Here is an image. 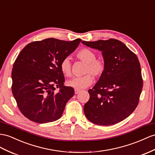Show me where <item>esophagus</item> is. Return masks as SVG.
<instances>
[{
  "instance_id": "esophagus-1",
  "label": "esophagus",
  "mask_w": 155,
  "mask_h": 155,
  "mask_svg": "<svg viewBox=\"0 0 155 155\" xmlns=\"http://www.w3.org/2000/svg\"><path fill=\"white\" fill-rule=\"evenodd\" d=\"M79 92H80V90H77V89H75L74 90V94H77Z\"/></svg>"
}]
</instances>
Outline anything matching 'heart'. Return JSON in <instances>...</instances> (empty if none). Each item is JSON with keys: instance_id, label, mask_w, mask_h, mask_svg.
<instances>
[{"instance_id": "heart-1", "label": "heart", "mask_w": 155, "mask_h": 155, "mask_svg": "<svg viewBox=\"0 0 155 155\" xmlns=\"http://www.w3.org/2000/svg\"><path fill=\"white\" fill-rule=\"evenodd\" d=\"M77 58L82 62L86 63L84 73H87L84 76L74 77L67 82V84L73 88L80 90L87 88L92 84L94 77L99 78L104 74L105 70V62L103 59L96 58V52L89 48H82L76 54ZM60 69L65 76L69 77L72 75L71 63L69 58L62 59L60 63Z\"/></svg>"}]
</instances>
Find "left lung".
Returning a JSON list of instances; mask_svg holds the SVG:
<instances>
[{
    "label": "left lung",
    "instance_id": "left-lung-1",
    "mask_svg": "<svg viewBox=\"0 0 155 155\" xmlns=\"http://www.w3.org/2000/svg\"><path fill=\"white\" fill-rule=\"evenodd\" d=\"M102 51L105 70L92 89L84 106L86 118L100 126L115 124L136 109L143 88L140 63L137 55L116 39L82 41Z\"/></svg>",
    "mask_w": 155,
    "mask_h": 155
}]
</instances>
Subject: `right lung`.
Returning <instances> with one entry per match:
<instances>
[{"mask_svg": "<svg viewBox=\"0 0 155 155\" xmlns=\"http://www.w3.org/2000/svg\"><path fill=\"white\" fill-rule=\"evenodd\" d=\"M81 41L46 38L28 44L18 55L12 71V91L19 109L30 120L44 124L62 116L74 90L64 86L60 63Z\"/></svg>", "mask_w": 155, "mask_h": 155, "instance_id": "1", "label": "right lung"}]
</instances>
